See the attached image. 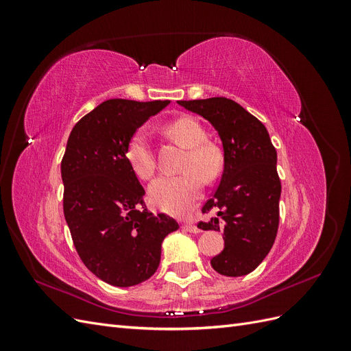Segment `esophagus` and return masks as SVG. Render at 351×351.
I'll use <instances>...</instances> for the list:
<instances>
[{
    "instance_id": "34e87169",
    "label": "esophagus",
    "mask_w": 351,
    "mask_h": 351,
    "mask_svg": "<svg viewBox=\"0 0 351 351\" xmlns=\"http://www.w3.org/2000/svg\"><path fill=\"white\" fill-rule=\"evenodd\" d=\"M183 228L190 231V232H200V228H197L195 224H190V222H186V224H183Z\"/></svg>"
}]
</instances>
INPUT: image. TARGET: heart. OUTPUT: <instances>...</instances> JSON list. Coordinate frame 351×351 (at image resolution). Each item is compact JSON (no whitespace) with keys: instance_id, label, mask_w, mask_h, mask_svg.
Returning a JSON list of instances; mask_svg holds the SVG:
<instances>
[{"instance_id":"obj_1","label":"heart","mask_w":351,"mask_h":351,"mask_svg":"<svg viewBox=\"0 0 351 351\" xmlns=\"http://www.w3.org/2000/svg\"><path fill=\"white\" fill-rule=\"evenodd\" d=\"M167 132L184 146L187 154L182 169L186 173L176 177L155 180L149 189L152 204L169 214H183L192 206L202 192V179L214 182L221 173V156L214 146L206 143V132L202 124L183 117L167 125ZM127 161L133 171L149 180L156 171V161L146 130L139 129L130 137L125 149Z\"/></svg>"}]
</instances>
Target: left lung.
Masks as SVG:
<instances>
[{
  "instance_id": "obj_1",
  "label": "left lung",
  "mask_w": 351,
  "mask_h": 351,
  "mask_svg": "<svg viewBox=\"0 0 351 351\" xmlns=\"http://www.w3.org/2000/svg\"><path fill=\"white\" fill-rule=\"evenodd\" d=\"M215 127L224 149V167L214 195L202 214V230L224 231L226 247L210 265L226 277H241L259 267L269 253L280 224L281 182L277 151L267 127L232 99L222 97L177 101Z\"/></svg>"
}]
</instances>
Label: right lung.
<instances>
[{"label":"right lung","mask_w":351,"mask_h":351,"mask_svg":"<svg viewBox=\"0 0 351 351\" xmlns=\"http://www.w3.org/2000/svg\"><path fill=\"white\" fill-rule=\"evenodd\" d=\"M168 104L102 102L73 127L61 159L62 209L74 247L92 274L115 287L151 278L162 240L178 228L174 218L147 210L125 156L133 133Z\"/></svg>","instance_id":"add662e5"}]
</instances>
